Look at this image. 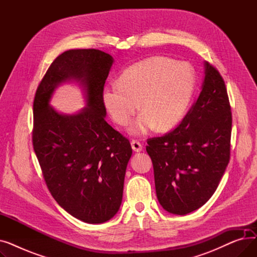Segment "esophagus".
<instances>
[{
	"label": "esophagus",
	"instance_id": "obj_1",
	"mask_svg": "<svg viewBox=\"0 0 257 257\" xmlns=\"http://www.w3.org/2000/svg\"><path fill=\"white\" fill-rule=\"evenodd\" d=\"M131 147H132L133 151H136V152H141L143 150V145L138 140H133L131 142Z\"/></svg>",
	"mask_w": 257,
	"mask_h": 257
}]
</instances>
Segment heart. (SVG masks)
<instances>
[{
    "label": "heart",
    "instance_id": "heart-1",
    "mask_svg": "<svg viewBox=\"0 0 257 257\" xmlns=\"http://www.w3.org/2000/svg\"><path fill=\"white\" fill-rule=\"evenodd\" d=\"M195 74L190 65L155 56L126 69L118 84L106 86L102 100L112 119L126 126L139 109L144 111L131 127L134 134L156 128L167 131L185 114L195 90Z\"/></svg>",
    "mask_w": 257,
    "mask_h": 257
}]
</instances>
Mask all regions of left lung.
I'll return each mask as SVG.
<instances>
[{
  "label": "left lung",
  "instance_id": "1",
  "mask_svg": "<svg viewBox=\"0 0 257 257\" xmlns=\"http://www.w3.org/2000/svg\"><path fill=\"white\" fill-rule=\"evenodd\" d=\"M231 127L224 79L205 62L202 90L180 124L147 141L156 196L167 211L186 214L210 199L230 159Z\"/></svg>",
  "mask_w": 257,
  "mask_h": 257
}]
</instances>
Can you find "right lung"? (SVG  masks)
<instances>
[{
    "label": "right lung",
    "mask_w": 257,
    "mask_h": 257,
    "mask_svg": "<svg viewBox=\"0 0 257 257\" xmlns=\"http://www.w3.org/2000/svg\"><path fill=\"white\" fill-rule=\"evenodd\" d=\"M112 63L100 50L66 51L49 66L33 102L32 144L45 182L64 210L90 224L104 223L117 212L132 155L129 140L104 117L102 92ZM71 78L85 85L88 107L63 116L48 101L53 88Z\"/></svg>",
    "instance_id": "1"
}]
</instances>
